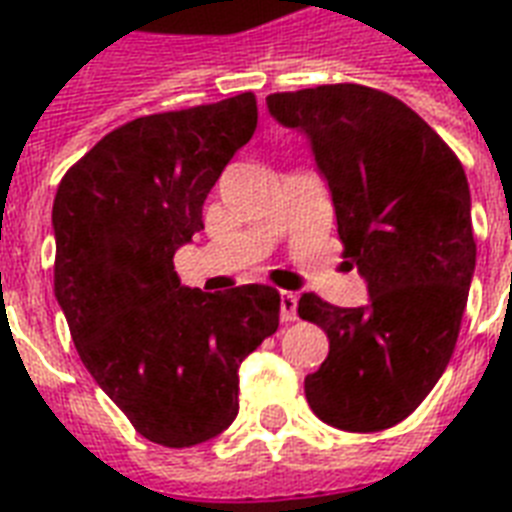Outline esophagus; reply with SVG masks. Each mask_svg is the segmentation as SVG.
<instances>
[{
  "label": "esophagus",
  "mask_w": 512,
  "mask_h": 512,
  "mask_svg": "<svg viewBox=\"0 0 512 512\" xmlns=\"http://www.w3.org/2000/svg\"><path fill=\"white\" fill-rule=\"evenodd\" d=\"M298 298L296 293H288V290H282L280 293V320L282 322H293L298 317Z\"/></svg>",
  "instance_id": "1"
}]
</instances>
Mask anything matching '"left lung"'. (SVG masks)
<instances>
[{
  "label": "left lung",
  "instance_id": "1",
  "mask_svg": "<svg viewBox=\"0 0 512 512\" xmlns=\"http://www.w3.org/2000/svg\"><path fill=\"white\" fill-rule=\"evenodd\" d=\"M267 108L309 140L343 256L370 296L354 309L301 296L298 317L330 341L306 402L341 431H383L418 410L455 351L476 269L468 179L439 134L378 89L280 92Z\"/></svg>",
  "mask_w": 512,
  "mask_h": 512
}]
</instances>
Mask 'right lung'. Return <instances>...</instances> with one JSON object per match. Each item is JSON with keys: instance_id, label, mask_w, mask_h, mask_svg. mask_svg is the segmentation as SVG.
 I'll return each mask as SVG.
<instances>
[{"instance_id": "add662e5", "label": "right lung", "mask_w": 512, "mask_h": 512, "mask_svg": "<svg viewBox=\"0 0 512 512\" xmlns=\"http://www.w3.org/2000/svg\"><path fill=\"white\" fill-rule=\"evenodd\" d=\"M251 92L134 118L57 187L55 296L81 362L137 433L163 447L208 441L237 418V370L280 325V293L182 285L174 253L256 132Z\"/></svg>"}]
</instances>
